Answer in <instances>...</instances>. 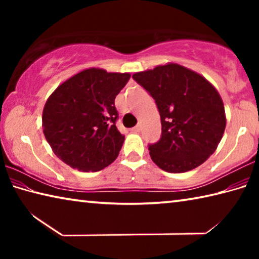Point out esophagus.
<instances>
[{
  "label": "esophagus",
  "instance_id": "obj_1",
  "mask_svg": "<svg viewBox=\"0 0 259 259\" xmlns=\"http://www.w3.org/2000/svg\"><path fill=\"white\" fill-rule=\"evenodd\" d=\"M140 129H142V126H140V124H138V125L134 126V128L131 129V131H133V133H139Z\"/></svg>",
  "mask_w": 259,
  "mask_h": 259
}]
</instances>
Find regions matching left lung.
Returning <instances> with one entry per match:
<instances>
[{"instance_id": "1", "label": "left lung", "mask_w": 259, "mask_h": 259, "mask_svg": "<svg viewBox=\"0 0 259 259\" xmlns=\"http://www.w3.org/2000/svg\"><path fill=\"white\" fill-rule=\"evenodd\" d=\"M159 109L161 138L150 144L153 162L166 172H185L203 163L216 151L224 134L223 100L202 75L178 64L135 73Z\"/></svg>"}]
</instances>
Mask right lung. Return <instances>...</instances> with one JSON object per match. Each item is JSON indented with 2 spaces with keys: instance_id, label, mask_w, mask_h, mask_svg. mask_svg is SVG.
I'll return each instance as SVG.
<instances>
[{
  "instance_id": "right-lung-1",
  "label": "right lung",
  "mask_w": 259,
  "mask_h": 259,
  "mask_svg": "<svg viewBox=\"0 0 259 259\" xmlns=\"http://www.w3.org/2000/svg\"><path fill=\"white\" fill-rule=\"evenodd\" d=\"M129 73L88 68L57 88L43 108L42 126L52 151L80 171H99L119 155L124 136L117 130L114 100Z\"/></svg>"
}]
</instances>
